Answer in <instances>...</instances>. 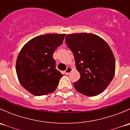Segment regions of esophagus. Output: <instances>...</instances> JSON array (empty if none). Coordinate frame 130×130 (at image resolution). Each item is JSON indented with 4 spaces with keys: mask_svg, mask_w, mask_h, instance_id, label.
<instances>
[{
    "mask_svg": "<svg viewBox=\"0 0 130 130\" xmlns=\"http://www.w3.org/2000/svg\"><path fill=\"white\" fill-rule=\"evenodd\" d=\"M72 67H68L67 68V69L65 70V74L66 75H69V73H70V72H71L72 71Z\"/></svg>",
    "mask_w": 130,
    "mask_h": 130,
    "instance_id": "obj_1",
    "label": "esophagus"
}]
</instances>
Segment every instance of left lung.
<instances>
[{
  "label": "left lung",
  "mask_w": 130,
  "mask_h": 130,
  "mask_svg": "<svg viewBox=\"0 0 130 130\" xmlns=\"http://www.w3.org/2000/svg\"><path fill=\"white\" fill-rule=\"evenodd\" d=\"M65 43L73 52L80 75V79L73 83L75 89L88 96L101 93L112 81L116 67L107 43L97 35L84 32L66 35Z\"/></svg>",
  "instance_id": "obj_1"
}]
</instances>
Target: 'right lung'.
Here are the masks:
<instances>
[{
    "label": "right lung",
    "instance_id": "add662e5",
    "mask_svg": "<svg viewBox=\"0 0 130 130\" xmlns=\"http://www.w3.org/2000/svg\"><path fill=\"white\" fill-rule=\"evenodd\" d=\"M65 34H46L34 38L23 47L16 61L17 75L27 91L40 96L53 92L63 75L56 69L53 53Z\"/></svg>",
    "mask_w": 130,
    "mask_h": 130
}]
</instances>
